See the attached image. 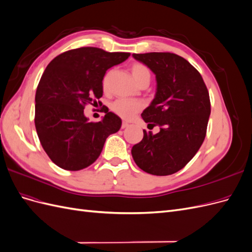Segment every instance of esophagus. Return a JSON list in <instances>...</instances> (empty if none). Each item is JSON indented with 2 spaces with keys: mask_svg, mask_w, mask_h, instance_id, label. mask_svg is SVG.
<instances>
[{
  "mask_svg": "<svg viewBox=\"0 0 252 252\" xmlns=\"http://www.w3.org/2000/svg\"><path fill=\"white\" fill-rule=\"evenodd\" d=\"M129 126V124L128 123H126V122H123V123H122V128H127Z\"/></svg>",
  "mask_w": 252,
  "mask_h": 252,
  "instance_id": "1",
  "label": "esophagus"
}]
</instances>
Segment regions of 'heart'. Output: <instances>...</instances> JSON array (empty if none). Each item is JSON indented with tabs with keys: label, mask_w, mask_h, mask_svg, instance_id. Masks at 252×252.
I'll return each instance as SVG.
<instances>
[{
	"label": "heart",
	"mask_w": 252,
	"mask_h": 252,
	"mask_svg": "<svg viewBox=\"0 0 252 252\" xmlns=\"http://www.w3.org/2000/svg\"><path fill=\"white\" fill-rule=\"evenodd\" d=\"M132 77L134 81L138 83V85L145 81H150V71L148 68L142 63H133L130 67ZM112 75V70H108L104 75L103 79V88L107 89L110 78ZM142 109V104L139 101H130V100H119L114 101L111 104V110L124 120H130L135 113H138Z\"/></svg>",
	"instance_id": "heart-1"
}]
</instances>
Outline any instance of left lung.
I'll use <instances>...</instances> for the list:
<instances>
[{"mask_svg": "<svg viewBox=\"0 0 252 252\" xmlns=\"http://www.w3.org/2000/svg\"><path fill=\"white\" fill-rule=\"evenodd\" d=\"M157 78V94L142 112L148 125L159 132L143 130V140L131 155L135 164L154 175L178 172L190 162L205 140L210 98L201 73L187 60L170 52L133 53Z\"/></svg>", "mask_w": 252, "mask_h": 252, "instance_id": "obj_1", "label": "left lung"}]
</instances>
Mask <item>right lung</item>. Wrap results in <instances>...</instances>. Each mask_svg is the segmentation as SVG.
<instances>
[{"mask_svg": "<svg viewBox=\"0 0 252 252\" xmlns=\"http://www.w3.org/2000/svg\"><path fill=\"white\" fill-rule=\"evenodd\" d=\"M129 56L81 47L61 53L46 67L35 93L34 124L43 149L57 166L86 168L100 157L106 139L120 130L122 120L107 107L100 122H89L84 108L103 95L106 71Z\"/></svg>", "mask_w": 252, "mask_h": 252, "instance_id": "add662e5", "label": "right lung"}]
</instances>
